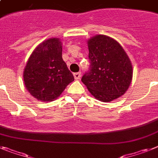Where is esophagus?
<instances>
[{"mask_svg": "<svg viewBox=\"0 0 158 158\" xmlns=\"http://www.w3.org/2000/svg\"><path fill=\"white\" fill-rule=\"evenodd\" d=\"M74 77H75V79H79L81 78V73L80 72H75L74 73Z\"/></svg>", "mask_w": 158, "mask_h": 158, "instance_id": "34e87169", "label": "esophagus"}]
</instances>
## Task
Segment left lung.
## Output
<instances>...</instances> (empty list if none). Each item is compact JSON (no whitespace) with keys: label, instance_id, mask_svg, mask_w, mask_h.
<instances>
[{"label":"left lung","instance_id":"left-lung-1","mask_svg":"<svg viewBox=\"0 0 158 158\" xmlns=\"http://www.w3.org/2000/svg\"><path fill=\"white\" fill-rule=\"evenodd\" d=\"M87 44L90 67L82 82L100 101L110 102L124 95L132 78V63L124 49L105 35H96Z\"/></svg>","mask_w":158,"mask_h":158}]
</instances>
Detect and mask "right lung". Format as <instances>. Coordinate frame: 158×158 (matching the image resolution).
I'll list each match as a JSON object with an SVG mask.
<instances>
[{"label":"right lung","mask_w":158,"mask_h":158,"mask_svg":"<svg viewBox=\"0 0 158 158\" xmlns=\"http://www.w3.org/2000/svg\"><path fill=\"white\" fill-rule=\"evenodd\" d=\"M62 51L59 38H50L39 45L28 60L24 83L28 91L38 100L52 101L75 80L62 58Z\"/></svg>","instance_id":"right-lung-1"}]
</instances>
